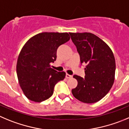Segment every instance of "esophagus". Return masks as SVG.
Wrapping results in <instances>:
<instances>
[{
	"label": "esophagus",
	"mask_w": 129,
	"mask_h": 129,
	"mask_svg": "<svg viewBox=\"0 0 129 129\" xmlns=\"http://www.w3.org/2000/svg\"><path fill=\"white\" fill-rule=\"evenodd\" d=\"M66 78H67V79H68V78H73V76L69 75V74H66Z\"/></svg>",
	"instance_id": "obj_1"
}]
</instances>
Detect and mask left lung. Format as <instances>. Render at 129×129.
<instances>
[{
    "mask_svg": "<svg viewBox=\"0 0 129 129\" xmlns=\"http://www.w3.org/2000/svg\"><path fill=\"white\" fill-rule=\"evenodd\" d=\"M77 48L81 63H86L85 78L74 75L78 85L72 90L74 97L84 103L98 102L109 92L115 80L116 63L108 44L89 32L69 33Z\"/></svg>",
    "mask_w": 129,
    "mask_h": 129,
    "instance_id": "obj_1",
    "label": "left lung"
}]
</instances>
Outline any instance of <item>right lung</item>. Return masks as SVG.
I'll list each match as a JSON object with an SVG mask.
<instances>
[{
    "mask_svg": "<svg viewBox=\"0 0 129 129\" xmlns=\"http://www.w3.org/2000/svg\"><path fill=\"white\" fill-rule=\"evenodd\" d=\"M70 39L68 33L43 32L31 37L18 56L16 73L24 94L30 101L41 103L50 98L54 87L66 76L65 72L51 68L56 50Z\"/></svg>",
    "mask_w": 129,
    "mask_h": 129,
    "instance_id": "add662e5",
    "label": "right lung"
}]
</instances>
